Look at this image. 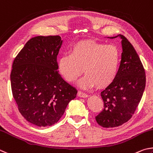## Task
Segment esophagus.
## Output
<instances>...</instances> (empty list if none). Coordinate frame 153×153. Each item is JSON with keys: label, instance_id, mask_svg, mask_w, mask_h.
Here are the masks:
<instances>
[{"label": "esophagus", "instance_id": "34e87169", "mask_svg": "<svg viewBox=\"0 0 153 153\" xmlns=\"http://www.w3.org/2000/svg\"><path fill=\"white\" fill-rule=\"evenodd\" d=\"M78 95H79V97H87L88 95L87 93H83V92H82V91H79L78 92Z\"/></svg>", "mask_w": 153, "mask_h": 153}]
</instances>
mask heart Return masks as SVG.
<instances>
[{"instance_id": "obj_1", "label": "heart", "mask_w": 153, "mask_h": 153, "mask_svg": "<svg viewBox=\"0 0 153 153\" xmlns=\"http://www.w3.org/2000/svg\"><path fill=\"white\" fill-rule=\"evenodd\" d=\"M121 55L116 45H106L91 40L75 44L69 53L58 59V70L68 82H74L82 71L84 76L79 85L82 89L105 87L116 79L120 66Z\"/></svg>"}]
</instances>
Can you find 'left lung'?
Wrapping results in <instances>:
<instances>
[{
	"label": "left lung",
	"instance_id": "1",
	"mask_svg": "<svg viewBox=\"0 0 153 153\" xmlns=\"http://www.w3.org/2000/svg\"><path fill=\"white\" fill-rule=\"evenodd\" d=\"M122 39V60L118 73L111 85L101 92L103 109L95 117L99 125L114 128L127 122L143 97L146 85L145 71L138 53L126 37Z\"/></svg>",
	"mask_w": 153,
	"mask_h": 153
}]
</instances>
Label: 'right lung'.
I'll return each mask as SVG.
<instances>
[{
	"instance_id": "obj_1",
	"label": "right lung",
	"mask_w": 153,
	"mask_h": 153,
	"mask_svg": "<svg viewBox=\"0 0 153 153\" xmlns=\"http://www.w3.org/2000/svg\"><path fill=\"white\" fill-rule=\"evenodd\" d=\"M62 44L59 36L32 37L13 63L10 83L19 111L27 121L39 127L57 123L77 94L58 71Z\"/></svg>"
}]
</instances>
